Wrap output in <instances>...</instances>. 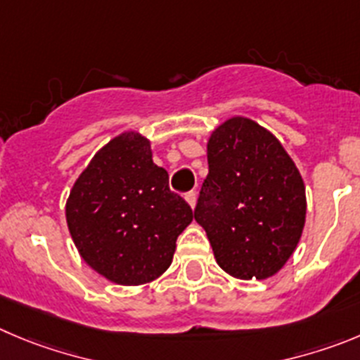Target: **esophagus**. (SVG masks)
Returning a JSON list of instances; mask_svg holds the SVG:
<instances>
[{
  "label": "esophagus",
  "mask_w": 360,
  "mask_h": 360,
  "mask_svg": "<svg viewBox=\"0 0 360 360\" xmlns=\"http://www.w3.org/2000/svg\"><path fill=\"white\" fill-rule=\"evenodd\" d=\"M184 199H186V202L190 204L191 210L197 206V193H195V191H188L186 195H184Z\"/></svg>",
  "instance_id": "obj_1"
}]
</instances>
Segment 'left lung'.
Wrapping results in <instances>:
<instances>
[{"label": "left lung", "instance_id": "8db88e82", "mask_svg": "<svg viewBox=\"0 0 360 360\" xmlns=\"http://www.w3.org/2000/svg\"><path fill=\"white\" fill-rule=\"evenodd\" d=\"M207 165L195 220L218 266L241 281L274 277L297 250L305 226L300 170L271 131L241 115L211 131Z\"/></svg>", "mask_w": 360, "mask_h": 360}]
</instances>
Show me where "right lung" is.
I'll use <instances>...</instances> for the list:
<instances>
[{
  "instance_id": "right-lung-1",
  "label": "right lung",
  "mask_w": 360,
  "mask_h": 360,
  "mask_svg": "<svg viewBox=\"0 0 360 360\" xmlns=\"http://www.w3.org/2000/svg\"><path fill=\"white\" fill-rule=\"evenodd\" d=\"M65 220L94 271L120 286H143L169 270L193 211L170 191L169 174L153 161L150 140L124 131L74 181Z\"/></svg>"
}]
</instances>
